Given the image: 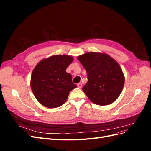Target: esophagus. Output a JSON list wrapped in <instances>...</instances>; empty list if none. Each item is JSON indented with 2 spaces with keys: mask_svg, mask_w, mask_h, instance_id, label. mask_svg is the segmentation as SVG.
Wrapping results in <instances>:
<instances>
[{
  "mask_svg": "<svg viewBox=\"0 0 151 151\" xmlns=\"http://www.w3.org/2000/svg\"><path fill=\"white\" fill-rule=\"evenodd\" d=\"M77 87H78L79 88H82V83H79V84H77Z\"/></svg>",
  "mask_w": 151,
  "mask_h": 151,
  "instance_id": "esophagus-1",
  "label": "esophagus"
}]
</instances>
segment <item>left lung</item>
Listing matches in <instances>:
<instances>
[{"instance_id":"1","label":"left lung","mask_w":151,"mask_h":151,"mask_svg":"<svg viewBox=\"0 0 151 151\" xmlns=\"http://www.w3.org/2000/svg\"><path fill=\"white\" fill-rule=\"evenodd\" d=\"M77 59L88 74V82L83 90L93 103L104 106L119 97L125 76L117 62L104 53L88 52Z\"/></svg>"}]
</instances>
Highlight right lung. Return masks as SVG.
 I'll use <instances>...</instances> for the list:
<instances>
[{
    "mask_svg": "<svg viewBox=\"0 0 151 151\" xmlns=\"http://www.w3.org/2000/svg\"><path fill=\"white\" fill-rule=\"evenodd\" d=\"M73 57L56 55L40 61L32 72L30 86L35 98L44 106L55 108L64 104L70 91L77 88L66 72Z\"/></svg>",
    "mask_w": 151,
    "mask_h": 151,
    "instance_id": "1",
    "label": "right lung"
}]
</instances>
